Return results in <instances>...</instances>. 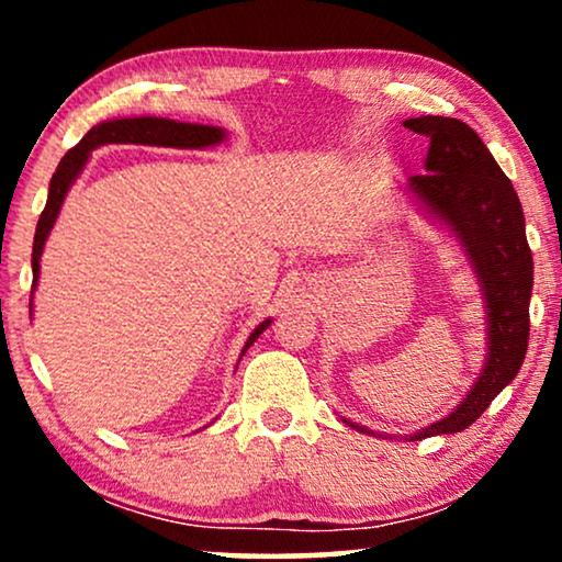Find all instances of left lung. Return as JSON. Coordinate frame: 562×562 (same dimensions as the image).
I'll list each match as a JSON object with an SVG mask.
<instances>
[{
  "instance_id": "8db88e82",
  "label": "left lung",
  "mask_w": 562,
  "mask_h": 562,
  "mask_svg": "<svg viewBox=\"0 0 562 562\" xmlns=\"http://www.w3.org/2000/svg\"><path fill=\"white\" fill-rule=\"evenodd\" d=\"M404 127L429 140L427 173L409 176V189L463 243L481 279L488 314V356L479 381L456 412L406 437L425 440L471 427L519 373L529 342L532 250L517 191L465 122L425 114L406 120ZM345 425L366 432L348 419Z\"/></svg>"
}]
</instances>
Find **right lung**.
I'll list each match as a JSON object with an SVG mask.
<instances>
[{
	"label": "right lung",
	"mask_w": 562,
	"mask_h": 562,
	"mask_svg": "<svg viewBox=\"0 0 562 562\" xmlns=\"http://www.w3.org/2000/svg\"><path fill=\"white\" fill-rule=\"evenodd\" d=\"M225 140V130L212 127V125H191V122H176V120H164V117H127V120H110L102 122V125L91 127L87 135L81 137L79 143L74 145L71 150L60 158L50 179L48 189V202H45V210L37 220L35 227V243H33V286L37 283V276H41V256L43 245L48 240V233L56 222L60 204L76 181V176L81 173V168L87 166L89 153L99 148V145H112V143H133V145H158V148H206V145H217ZM271 325V319L260 322V325L252 329V335L245 342L243 352L250 348L252 342L258 340V335Z\"/></svg>",
	"instance_id": "1"
}]
</instances>
